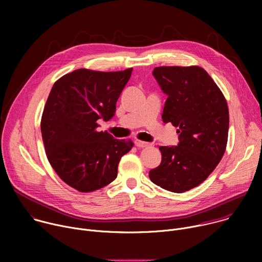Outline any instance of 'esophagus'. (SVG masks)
Segmentation results:
<instances>
[{"label": "esophagus", "mask_w": 262, "mask_h": 262, "mask_svg": "<svg viewBox=\"0 0 262 262\" xmlns=\"http://www.w3.org/2000/svg\"><path fill=\"white\" fill-rule=\"evenodd\" d=\"M135 144H136V146L139 147V148H145V147H148V146H149V143L144 142V141H140V140H136Z\"/></svg>", "instance_id": "34e87169"}]
</instances>
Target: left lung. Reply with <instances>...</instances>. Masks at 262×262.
I'll return each mask as SVG.
<instances>
[{"label":"left lung","instance_id":"obj_1","mask_svg":"<svg viewBox=\"0 0 262 262\" xmlns=\"http://www.w3.org/2000/svg\"><path fill=\"white\" fill-rule=\"evenodd\" d=\"M152 73L168 95L163 121L177 127L179 143L160 146L162 163L149 178L164 190L183 193L202 183L225 154L227 101L202 67L160 66Z\"/></svg>","mask_w":262,"mask_h":262}]
</instances>
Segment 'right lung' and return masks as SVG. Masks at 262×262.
Masks as SVG:
<instances>
[{"label":"right lung","instance_id":"right-lung-1","mask_svg":"<svg viewBox=\"0 0 262 262\" xmlns=\"http://www.w3.org/2000/svg\"><path fill=\"white\" fill-rule=\"evenodd\" d=\"M132 71L80 68L61 77L50 92L40 123L47 158L79 192H93L115 180L120 159L134 146L130 140L97 130L98 119L114 116Z\"/></svg>","mask_w":262,"mask_h":262}]
</instances>
